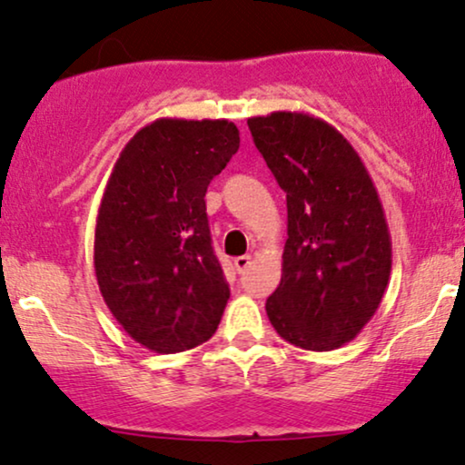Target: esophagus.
<instances>
[{
  "mask_svg": "<svg viewBox=\"0 0 465 465\" xmlns=\"http://www.w3.org/2000/svg\"><path fill=\"white\" fill-rule=\"evenodd\" d=\"M249 264H251V255H240V258L233 260V266H236L238 273H244V271L249 269Z\"/></svg>",
  "mask_w": 465,
  "mask_h": 465,
  "instance_id": "obj_1",
  "label": "esophagus"
}]
</instances>
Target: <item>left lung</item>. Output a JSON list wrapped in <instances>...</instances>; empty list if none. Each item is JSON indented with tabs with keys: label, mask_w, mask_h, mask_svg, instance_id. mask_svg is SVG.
I'll return each instance as SVG.
<instances>
[{
	"label": "left lung",
	"mask_w": 465,
	"mask_h": 465,
	"mask_svg": "<svg viewBox=\"0 0 465 465\" xmlns=\"http://www.w3.org/2000/svg\"><path fill=\"white\" fill-rule=\"evenodd\" d=\"M247 124L286 192L288 238L269 322L297 348H341L378 311L391 275L376 185L351 143L319 117L275 111Z\"/></svg>",
	"instance_id": "1"
}]
</instances>
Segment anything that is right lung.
<instances>
[{
    "instance_id": "right-lung-1",
    "label": "right lung",
    "mask_w": 465,
    "mask_h": 465,
    "mask_svg": "<svg viewBox=\"0 0 465 465\" xmlns=\"http://www.w3.org/2000/svg\"><path fill=\"white\" fill-rule=\"evenodd\" d=\"M229 120L159 117L131 137L95 218L94 266L124 332L177 354L216 332L229 300L207 225L205 192L238 153Z\"/></svg>"
}]
</instances>
